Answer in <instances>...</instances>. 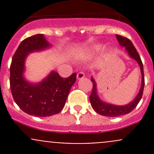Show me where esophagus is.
<instances>
[{"instance_id": "34e87169", "label": "esophagus", "mask_w": 154, "mask_h": 154, "mask_svg": "<svg viewBox=\"0 0 154 154\" xmlns=\"http://www.w3.org/2000/svg\"><path fill=\"white\" fill-rule=\"evenodd\" d=\"M85 77V74L83 71H79L77 74V80H80V79H83Z\"/></svg>"}]
</instances>
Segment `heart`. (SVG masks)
<instances>
[{
  "label": "heart",
  "mask_w": 154,
  "mask_h": 154,
  "mask_svg": "<svg viewBox=\"0 0 154 154\" xmlns=\"http://www.w3.org/2000/svg\"><path fill=\"white\" fill-rule=\"evenodd\" d=\"M101 45H95L89 51L88 53H94V52H97V51H99L100 49H101Z\"/></svg>",
  "instance_id": "heart-1"
}]
</instances>
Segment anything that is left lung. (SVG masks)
<instances>
[{
  "instance_id": "left-lung-1",
  "label": "left lung",
  "mask_w": 154,
  "mask_h": 154,
  "mask_svg": "<svg viewBox=\"0 0 154 154\" xmlns=\"http://www.w3.org/2000/svg\"><path fill=\"white\" fill-rule=\"evenodd\" d=\"M119 44L122 47H125L126 51L128 53L129 56L131 58L134 59L138 64L140 66L141 73H142V86L139 90V92L138 93L137 96L135 97L134 100L131 103L125 105V106H116V105L110 104V103H105L102 101L97 96V86H96V83L93 77H91V80L93 83L92 90H91V95L89 97L90 102L92 108L94 109V111L98 114L101 115L103 116H107V117H117V116H122V115H126L130 113L132 110L134 109L138 103L140 101L141 98L143 94V90L144 86V69L143 64L141 60L140 57H139V53L136 51V48L133 45L132 42L129 38L126 37L122 36L120 35H116Z\"/></svg>"
}]
</instances>
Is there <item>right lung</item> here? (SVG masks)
<instances>
[{
    "instance_id": "1",
    "label": "right lung",
    "mask_w": 154,
    "mask_h": 154,
    "mask_svg": "<svg viewBox=\"0 0 154 154\" xmlns=\"http://www.w3.org/2000/svg\"><path fill=\"white\" fill-rule=\"evenodd\" d=\"M50 46L42 34L28 37L17 48L10 66V89L14 100L24 112L37 117H48L60 112L76 81V73L63 78L55 71H51L38 83H31L24 79V62L27 55Z\"/></svg>"
}]
</instances>
